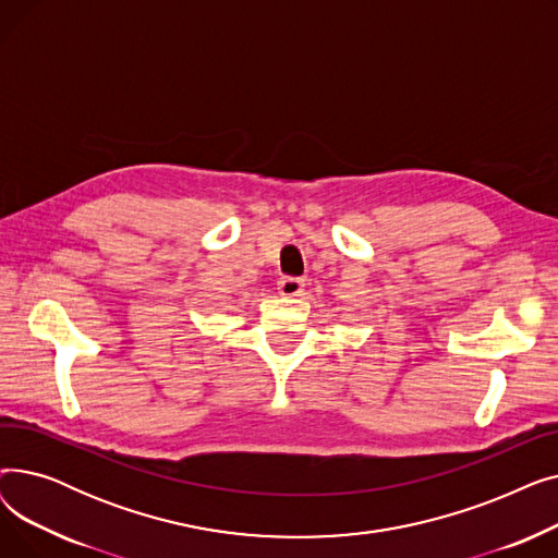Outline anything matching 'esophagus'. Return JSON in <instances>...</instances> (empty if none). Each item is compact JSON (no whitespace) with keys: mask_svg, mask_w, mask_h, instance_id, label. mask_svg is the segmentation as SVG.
<instances>
[{"mask_svg":"<svg viewBox=\"0 0 558 558\" xmlns=\"http://www.w3.org/2000/svg\"><path fill=\"white\" fill-rule=\"evenodd\" d=\"M303 287H305V282L301 278H280L278 280V294L284 296V299L301 296Z\"/></svg>","mask_w":558,"mask_h":558,"instance_id":"1","label":"esophagus"}]
</instances>
